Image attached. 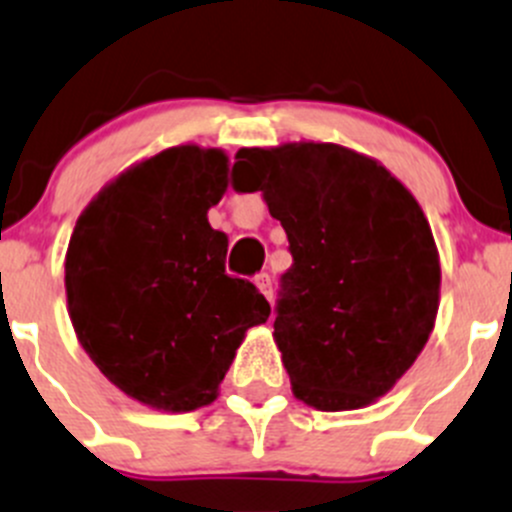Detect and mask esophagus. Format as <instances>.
Segmentation results:
<instances>
[{
    "label": "esophagus",
    "instance_id": "34e87169",
    "mask_svg": "<svg viewBox=\"0 0 512 512\" xmlns=\"http://www.w3.org/2000/svg\"><path fill=\"white\" fill-rule=\"evenodd\" d=\"M255 285H257V290H260L262 295L272 302V277L267 275V272H262V275L255 277Z\"/></svg>",
    "mask_w": 512,
    "mask_h": 512
}]
</instances>
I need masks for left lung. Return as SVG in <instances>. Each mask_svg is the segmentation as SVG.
Returning a JSON list of instances; mask_svg holds the SVG:
<instances>
[{
	"label": "left lung",
	"instance_id": "8db88e82",
	"mask_svg": "<svg viewBox=\"0 0 512 512\" xmlns=\"http://www.w3.org/2000/svg\"><path fill=\"white\" fill-rule=\"evenodd\" d=\"M235 187L262 192L290 240L272 337L292 395L337 413L390 393L440 305L438 245L413 192L332 142L242 147Z\"/></svg>",
	"mask_w": 512,
	"mask_h": 512
}]
</instances>
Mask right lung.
<instances>
[{"label": "right lung", "mask_w": 512, "mask_h": 512, "mask_svg": "<svg viewBox=\"0 0 512 512\" xmlns=\"http://www.w3.org/2000/svg\"><path fill=\"white\" fill-rule=\"evenodd\" d=\"M227 187L225 152L167 147L107 182L69 237L64 290L79 345L147 408L215 403L247 330L270 317L257 287L225 272L227 237L207 222Z\"/></svg>", "instance_id": "right-lung-1"}]
</instances>
